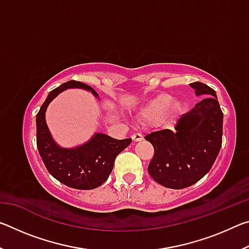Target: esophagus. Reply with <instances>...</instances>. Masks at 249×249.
<instances>
[{
	"label": "esophagus",
	"instance_id": "1",
	"mask_svg": "<svg viewBox=\"0 0 249 249\" xmlns=\"http://www.w3.org/2000/svg\"><path fill=\"white\" fill-rule=\"evenodd\" d=\"M132 140H133L134 142H142V140H144V137H142V134L136 133V134H133V135H132Z\"/></svg>",
	"mask_w": 249,
	"mask_h": 249
}]
</instances>
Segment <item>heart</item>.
<instances>
[{"mask_svg": "<svg viewBox=\"0 0 249 249\" xmlns=\"http://www.w3.org/2000/svg\"><path fill=\"white\" fill-rule=\"evenodd\" d=\"M181 109H182V105L180 102L172 103V98L170 95L161 94L151 100L141 109L138 119L142 123L145 124H156L163 119L165 124L170 126L175 122L177 115L181 112Z\"/></svg>", "mask_w": 249, "mask_h": 249, "instance_id": "heart-1", "label": "heart"}]
</instances>
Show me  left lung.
<instances>
[{
	"mask_svg": "<svg viewBox=\"0 0 249 249\" xmlns=\"http://www.w3.org/2000/svg\"><path fill=\"white\" fill-rule=\"evenodd\" d=\"M190 87L197 96H206L181 115L175 132L161 129L145 136L155 149L148 174L170 189L190 187L203 178L222 146L223 112L215 91L202 82L190 83Z\"/></svg>",
	"mask_w": 249,
	"mask_h": 249,
	"instance_id": "1",
	"label": "left lung"
}]
</instances>
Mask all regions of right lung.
<instances>
[{
	"label": "right lung",
	"instance_id": "add662e5",
	"mask_svg": "<svg viewBox=\"0 0 249 249\" xmlns=\"http://www.w3.org/2000/svg\"><path fill=\"white\" fill-rule=\"evenodd\" d=\"M71 88L90 91L95 98H99L93 88L74 80L62 83L50 91L36 116L37 148L46 168L54 179L70 188L92 190L107 180L116 156L130 144L132 140H115L108 135L95 133L89 142L74 148H64L57 145L46 123V109L59 93Z\"/></svg>",
	"mask_w": 249,
	"mask_h": 249
}]
</instances>
